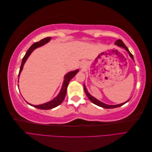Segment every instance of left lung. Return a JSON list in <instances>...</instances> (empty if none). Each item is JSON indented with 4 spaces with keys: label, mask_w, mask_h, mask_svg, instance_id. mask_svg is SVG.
Returning a JSON list of instances; mask_svg holds the SVG:
<instances>
[{
    "label": "left lung",
    "mask_w": 152,
    "mask_h": 152,
    "mask_svg": "<svg viewBox=\"0 0 152 152\" xmlns=\"http://www.w3.org/2000/svg\"><path fill=\"white\" fill-rule=\"evenodd\" d=\"M115 44L116 45H117L118 46H119V47H121V48H123L127 50V51L128 52L129 54L130 57L133 59V60H134V58H133L132 54L130 53V51H129V50L128 48L126 47V45L124 44V42H122V41L121 39H119V40H117L116 42H115ZM84 91H85V93H86L87 96V97H88V98L90 99V101H91V102H93L94 104L99 106V107L104 108H113L119 107H121V106H122V105L124 104L125 103H126L127 102H129V99L128 101H127V102H124V103H121V104H116V105H109V104H105V103H102V102H101L100 101L98 100L97 99H96L95 98L93 97V96H92L88 93V91H87V90L86 87V86H85L84 84Z\"/></svg>",
    "instance_id": "obj_1"
}]
</instances>
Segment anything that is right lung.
Returning a JSON list of instances; mask_svg holds the SVG:
<instances>
[{"label": "right lung", "mask_w": 152, "mask_h": 152, "mask_svg": "<svg viewBox=\"0 0 152 152\" xmlns=\"http://www.w3.org/2000/svg\"><path fill=\"white\" fill-rule=\"evenodd\" d=\"M50 39H51V37L44 38V39L40 40V41H39V42H35L34 44H32L31 45L30 48L28 49V50H27L26 53L25 54L23 58V59H22V62H21V65L20 69L19 74H18V77H20L21 72L23 70V65H24L25 63L26 62V59H28L30 54L33 52V50L35 49L42 46V45H44L45 44H46L48 42H49ZM78 72H79V70H76L75 71L70 72L65 76V78H64L65 79H64L61 89L60 91V93L58 94V96H56V97L54 98L53 100L50 101V102H49L48 103H45L39 104V105H32L28 103V104L32 106V107L40 109V110H49V109H52L53 108L58 107V105L60 104L63 102L64 99H65V98L66 93V89H67L68 85L69 84V82H70L72 78L77 74Z\"/></svg>", "instance_id": "right-lung-1"}]
</instances>
